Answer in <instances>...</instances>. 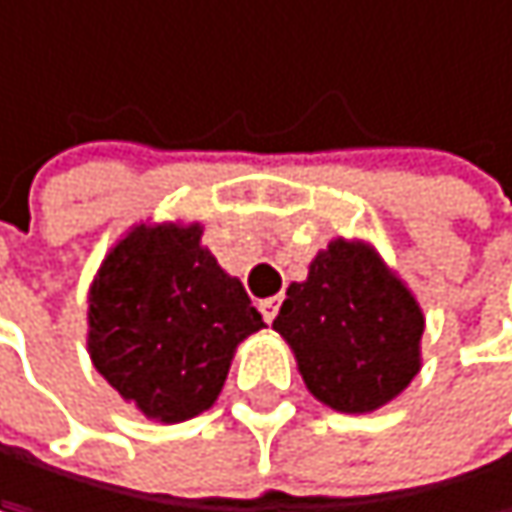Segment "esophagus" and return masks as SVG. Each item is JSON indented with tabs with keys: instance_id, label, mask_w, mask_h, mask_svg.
Wrapping results in <instances>:
<instances>
[{
	"instance_id": "1",
	"label": "esophagus",
	"mask_w": 512,
	"mask_h": 512,
	"mask_svg": "<svg viewBox=\"0 0 512 512\" xmlns=\"http://www.w3.org/2000/svg\"><path fill=\"white\" fill-rule=\"evenodd\" d=\"M277 310H280V298H265V301H259V313H262V319H265L268 325L274 322Z\"/></svg>"
}]
</instances>
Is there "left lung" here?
<instances>
[{"label":"left lung","mask_w":512,"mask_h":512,"mask_svg":"<svg viewBox=\"0 0 512 512\" xmlns=\"http://www.w3.org/2000/svg\"><path fill=\"white\" fill-rule=\"evenodd\" d=\"M274 331L292 346L310 393L337 411H373L420 370L417 301L370 247L343 238L286 289Z\"/></svg>","instance_id":"obj_1"}]
</instances>
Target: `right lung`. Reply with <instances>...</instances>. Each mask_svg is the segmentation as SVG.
<instances>
[{
  "label": "right lung",
  "mask_w": 512,
  "mask_h": 512,
  "mask_svg": "<svg viewBox=\"0 0 512 512\" xmlns=\"http://www.w3.org/2000/svg\"><path fill=\"white\" fill-rule=\"evenodd\" d=\"M199 238V226L130 232L89 298L98 373L163 423L205 411L226 382L235 346L265 328L244 286L220 271Z\"/></svg>",
  "instance_id": "add662e5"
}]
</instances>
